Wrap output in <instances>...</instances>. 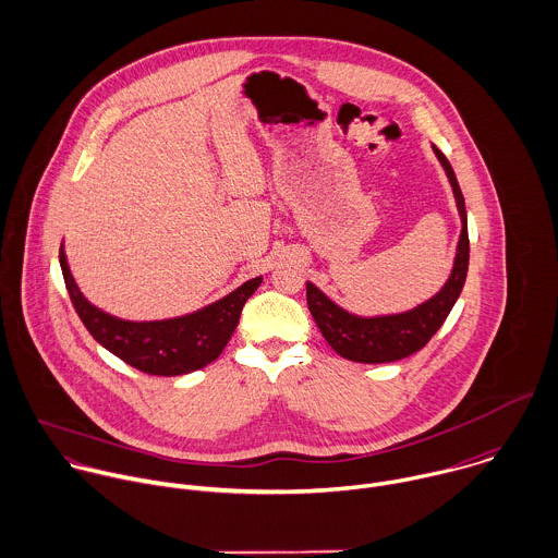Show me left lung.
Listing matches in <instances>:
<instances>
[{
  "label": "left lung",
  "instance_id": "obj_1",
  "mask_svg": "<svg viewBox=\"0 0 558 558\" xmlns=\"http://www.w3.org/2000/svg\"><path fill=\"white\" fill-rule=\"evenodd\" d=\"M433 151L437 160L441 162L448 182L457 198V209L461 216V235L457 244L454 266L444 283V288L422 305L389 314V316H374L364 318L355 316L340 305H336L325 292H320L314 283L307 281V305L310 312L329 342V347L342 355L344 360L357 362V364H387L404 360L420 349L428 344V340L437 333V329L448 318L450 310L454 307L465 277H468V264H470V240H468V214H465V201L461 194L459 182L454 178V171L446 156L433 145Z\"/></svg>",
  "mask_w": 558,
  "mask_h": 558
}]
</instances>
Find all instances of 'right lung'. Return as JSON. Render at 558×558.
Returning <instances> with one entry per match:
<instances>
[{
  "instance_id": "add662e5",
  "label": "right lung",
  "mask_w": 558,
  "mask_h": 558,
  "mask_svg": "<svg viewBox=\"0 0 558 558\" xmlns=\"http://www.w3.org/2000/svg\"><path fill=\"white\" fill-rule=\"evenodd\" d=\"M58 257L71 303L88 333L132 368L156 376H178L211 364L231 340L244 303L262 283V277L248 279L220 301L180 318L132 323L90 305L69 270L62 246Z\"/></svg>"
}]
</instances>
